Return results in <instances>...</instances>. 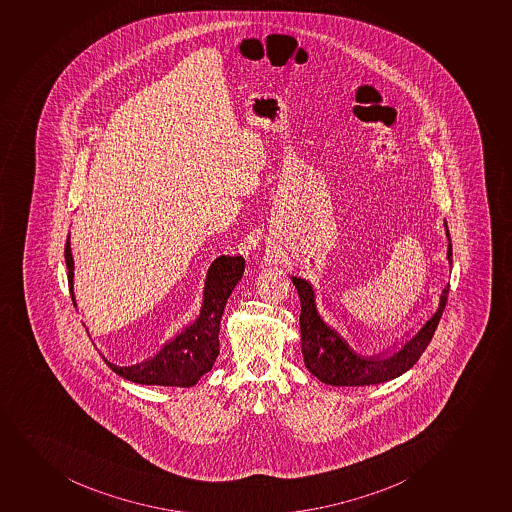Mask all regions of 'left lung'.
I'll use <instances>...</instances> for the list:
<instances>
[{"instance_id":"8db88e82","label":"left lung","mask_w":512,"mask_h":512,"mask_svg":"<svg viewBox=\"0 0 512 512\" xmlns=\"http://www.w3.org/2000/svg\"><path fill=\"white\" fill-rule=\"evenodd\" d=\"M448 239L447 259L452 264V241L447 221H443ZM302 302L300 334H302V356L308 371L330 386H369L391 381L409 371L420 359L426 345L430 344L447 305L450 283L443 286L438 307L421 323L418 330H408L403 337L389 345L388 349L366 356L350 347L339 330L332 327L320 315L317 295L312 283L298 276H291Z\"/></svg>"}]
</instances>
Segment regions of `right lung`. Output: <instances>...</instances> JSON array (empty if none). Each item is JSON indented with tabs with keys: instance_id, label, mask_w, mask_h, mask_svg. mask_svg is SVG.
Masks as SVG:
<instances>
[{
	"instance_id": "right-lung-1",
	"label": "right lung",
	"mask_w": 512,
	"mask_h": 512,
	"mask_svg": "<svg viewBox=\"0 0 512 512\" xmlns=\"http://www.w3.org/2000/svg\"><path fill=\"white\" fill-rule=\"evenodd\" d=\"M65 264L70 296L77 307L74 293V258L70 234L65 243ZM241 254H221L210 263L202 286L199 313L192 322L183 325L172 339L162 345L155 356L133 366H116L103 356L104 362L116 374L136 384L190 388L209 372L219 354V327L227 300L244 275Z\"/></svg>"
}]
</instances>
